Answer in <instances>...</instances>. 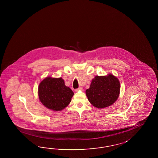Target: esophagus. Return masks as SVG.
<instances>
[{
    "instance_id": "obj_1",
    "label": "esophagus",
    "mask_w": 158,
    "mask_h": 158,
    "mask_svg": "<svg viewBox=\"0 0 158 158\" xmlns=\"http://www.w3.org/2000/svg\"><path fill=\"white\" fill-rule=\"evenodd\" d=\"M83 90V89H82V87H80L79 88H78V89H75V91H76V92H77L78 91L80 90Z\"/></svg>"
}]
</instances>
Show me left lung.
<instances>
[{"instance_id":"left-lung-1","label":"left lung","mask_w":158,"mask_h":158,"mask_svg":"<svg viewBox=\"0 0 158 158\" xmlns=\"http://www.w3.org/2000/svg\"><path fill=\"white\" fill-rule=\"evenodd\" d=\"M120 90V82L112 74L107 76H97L92 80L90 88L86 90V94L94 107L103 108L111 106L117 100Z\"/></svg>"}]
</instances>
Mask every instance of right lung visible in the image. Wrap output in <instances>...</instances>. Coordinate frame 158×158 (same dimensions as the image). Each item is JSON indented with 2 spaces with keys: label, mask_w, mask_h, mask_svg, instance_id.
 <instances>
[{
  "label": "right lung",
  "mask_w": 158,
  "mask_h": 158,
  "mask_svg": "<svg viewBox=\"0 0 158 158\" xmlns=\"http://www.w3.org/2000/svg\"><path fill=\"white\" fill-rule=\"evenodd\" d=\"M74 93L65 85L61 78L47 77L40 82L38 96L46 107L54 111H61L70 103Z\"/></svg>",
  "instance_id": "1"
}]
</instances>
